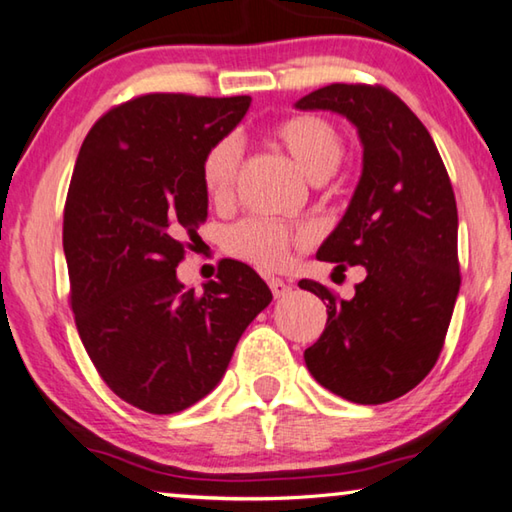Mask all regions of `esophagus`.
I'll return each mask as SVG.
<instances>
[{"mask_svg": "<svg viewBox=\"0 0 512 512\" xmlns=\"http://www.w3.org/2000/svg\"><path fill=\"white\" fill-rule=\"evenodd\" d=\"M268 287H271L275 298H284L291 293V284L284 282L282 277H271V280H268Z\"/></svg>", "mask_w": 512, "mask_h": 512, "instance_id": "esophagus-1", "label": "esophagus"}]
</instances>
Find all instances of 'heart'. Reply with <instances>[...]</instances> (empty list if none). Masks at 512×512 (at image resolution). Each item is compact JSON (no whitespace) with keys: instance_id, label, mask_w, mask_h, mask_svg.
<instances>
[{"instance_id":"1","label":"heart","mask_w":512,"mask_h":512,"mask_svg":"<svg viewBox=\"0 0 512 512\" xmlns=\"http://www.w3.org/2000/svg\"><path fill=\"white\" fill-rule=\"evenodd\" d=\"M275 140L280 142L296 167L311 183L332 176L343 158V142L332 124L314 115H300L282 121L275 128ZM239 144L232 137L216 142L203 158V187L216 203L228 201L235 189L239 171ZM302 230L271 219H246L228 232V250L232 255L248 259L262 268H280L287 262L289 248L305 241Z\"/></svg>"}]
</instances>
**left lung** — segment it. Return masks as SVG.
<instances>
[{
	"instance_id": "left-lung-1",
	"label": "left lung",
	"mask_w": 512,
	"mask_h": 512,
	"mask_svg": "<svg viewBox=\"0 0 512 512\" xmlns=\"http://www.w3.org/2000/svg\"><path fill=\"white\" fill-rule=\"evenodd\" d=\"M296 108L348 119L363 151L348 210L316 257L336 268L363 266L366 280L350 300L300 280L327 302L325 332L305 350V363L343 400H397L436 363L461 287L452 183L429 131L393 92L332 83Z\"/></svg>"
}]
</instances>
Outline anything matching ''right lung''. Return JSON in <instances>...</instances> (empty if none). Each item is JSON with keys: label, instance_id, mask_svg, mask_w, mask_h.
Masks as SVG:
<instances>
[{"label": "right lung", "instance_id": "add662e5", "mask_svg": "<svg viewBox=\"0 0 512 512\" xmlns=\"http://www.w3.org/2000/svg\"><path fill=\"white\" fill-rule=\"evenodd\" d=\"M248 108L250 97L144 94L106 112L76 158L63 221L76 329L110 391L146 413L212 393L273 300L237 259H223L203 293L176 275L207 219L205 153Z\"/></svg>", "mask_w": 512, "mask_h": 512}]
</instances>
